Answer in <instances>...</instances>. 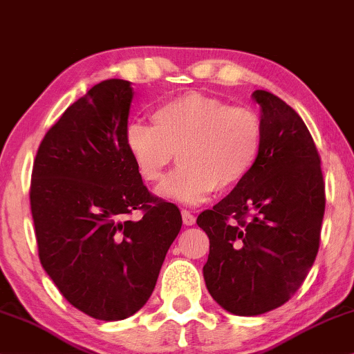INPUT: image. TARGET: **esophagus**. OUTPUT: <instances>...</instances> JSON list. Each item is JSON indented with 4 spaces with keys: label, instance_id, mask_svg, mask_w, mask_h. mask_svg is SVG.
Listing matches in <instances>:
<instances>
[{
    "label": "esophagus",
    "instance_id": "obj_1",
    "mask_svg": "<svg viewBox=\"0 0 354 354\" xmlns=\"http://www.w3.org/2000/svg\"><path fill=\"white\" fill-rule=\"evenodd\" d=\"M181 216H183V222H185L186 225H194L196 223V216H192L189 210H183Z\"/></svg>",
    "mask_w": 354,
    "mask_h": 354
}]
</instances>
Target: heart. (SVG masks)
I'll return each mask as SVG.
<instances>
[{
  "mask_svg": "<svg viewBox=\"0 0 354 354\" xmlns=\"http://www.w3.org/2000/svg\"><path fill=\"white\" fill-rule=\"evenodd\" d=\"M151 119L129 124L125 144L150 185L163 180L178 153L181 167L160 189L165 198L199 204L216 187L239 186L258 162L263 122L250 107L189 91L160 104Z\"/></svg>",
  "mask_w": 354,
  "mask_h": 354,
  "instance_id": "heart-1",
  "label": "heart"
}]
</instances>
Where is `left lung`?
Returning a JSON list of instances; mask_svg holds the SVG:
<instances>
[{
  "label": "left lung",
  "instance_id": "8db88e82",
  "mask_svg": "<svg viewBox=\"0 0 354 354\" xmlns=\"http://www.w3.org/2000/svg\"><path fill=\"white\" fill-rule=\"evenodd\" d=\"M263 145L252 173L199 214L209 236L203 268L210 296L235 315L281 307L314 265L325 212V183L310 132L296 111L257 89Z\"/></svg>",
  "mask_w": 354,
  "mask_h": 354
}]
</instances>
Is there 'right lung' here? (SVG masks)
Instances as JSON below:
<instances>
[{
    "instance_id": "1",
    "label": "right lung",
    "mask_w": 354,
    "mask_h": 354,
    "mask_svg": "<svg viewBox=\"0 0 354 354\" xmlns=\"http://www.w3.org/2000/svg\"><path fill=\"white\" fill-rule=\"evenodd\" d=\"M131 82L106 80L48 129L30 181L39 258L71 306L124 320L153 292L181 230L176 205L147 189L125 144ZM133 209L138 221L127 217Z\"/></svg>"
}]
</instances>
